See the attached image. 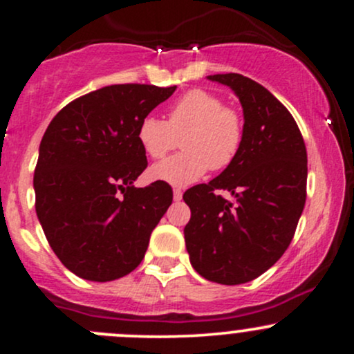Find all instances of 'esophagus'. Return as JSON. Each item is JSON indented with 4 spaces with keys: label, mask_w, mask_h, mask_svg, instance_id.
<instances>
[{
    "label": "esophagus",
    "mask_w": 354,
    "mask_h": 354,
    "mask_svg": "<svg viewBox=\"0 0 354 354\" xmlns=\"http://www.w3.org/2000/svg\"><path fill=\"white\" fill-rule=\"evenodd\" d=\"M173 198H174V201H180L183 198V189L181 188H174L173 189Z\"/></svg>",
    "instance_id": "esophagus-1"
}]
</instances>
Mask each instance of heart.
I'll use <instances>...</instances> for the list:
<instances>
[{"label": "heart", "instance_id": "1", "mask_svg": "<svg viewBox=\"0 0 354 354\" xmlns=\"http://www.w3.org/2000/svg\"><path fill=\"white\" fill-rule=\"evenodd\" d=\"M185 151L149 169V176L173 186H188L208 169L221 171L236 160L245 140V121L238 109L206 89H191L171 104L166 121L146 116L138 126V141L153 160L180 145Z\"/></svg>", "mask_w": 354, "mask_h": 354}]
</instances>
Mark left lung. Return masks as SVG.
Returning <instances> with one entry per match:
<instances>
[{"mask_svg": "<svg viewBox=\"0 0 354 354\" xmlns=\"http://www.w3.org/2000/svg\"><path fill=\"white\" fill-rule=\"evenodd\" d=\"M208 80L239 98L245 140L225 171L183 194L191 209L185 241L203 278L241 284L270 270L295 236L306 201V146L295 118L265 86L238 73ZM219 190L235 200L225 201Z\"/></svg>", "mask_w": 354, "mask_h": 354, "instance_id": "left-lung-1", "label": "left lung"}]
</instances>
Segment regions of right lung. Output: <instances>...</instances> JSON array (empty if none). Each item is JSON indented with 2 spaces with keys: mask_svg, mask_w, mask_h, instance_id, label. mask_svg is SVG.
<instances>
[{
  "mask_svg": "<svg viewBox=\"0 0 354 354\" xmlns=\"http://www.w3.org/2000/svg\"><path fill=\"white\" fill-rule=\"evenodd\" d=\"M174 89L104 86L66 104L44 131L36 214L51 250L80 278L113 281L143 261L173 189L163 181L133 186L148 166L138 126Z\"/></svg>",
  "mask_w": 354,
  "mask_h": 354,
  "instance_id": "1",
  "label": "right lung"
}]
</instances>
